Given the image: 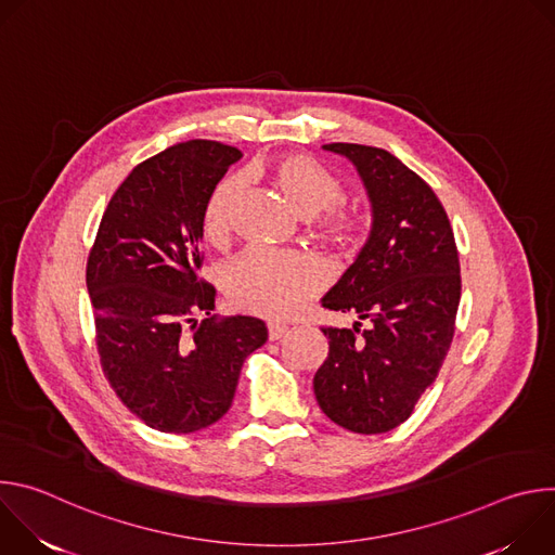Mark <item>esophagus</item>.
<instances>
[{
	"label": "esophagus",
	"instance_id": "34e87169",
	"mask_svg": "<svg viewBox=\"0 0 555 555\" xmlns=\"http://www.w3.org/2000/svg\"><path fill=\"white\" fill-rule=\"evenodd\" d=\"M287 334V325L283 323H268V338L270 340H279Z\"/></svg>",
	"mask_w": 555,
	"mask_h": 555
}]
</instances>
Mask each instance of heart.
I'll return each mask as SVG.
<instances>
[{
	"label": "heart",
	"instance_id": "obj_1",
	"mask_svg": "<svg viewBox=\"0 0 555 555\" xmlns=\"http://www.w3.org/2000/svg\"><path fill=\"white\" fill-rule=\"evenodd\" d=\"M292 206L294 212L311 217V228L323 240L347 246L360 228V212L336 202L340 182L305 153H281L257 167ZM242 184L221 178L208 193L202 210L206 242L219 246L228 240L232 212ZM221 285L236 309L259 315H287L321 289L323 276L311 261L296 255L248 250L221 270Z\"/></svg>",
	"mask_w": 555,
	"mask_h": 555
}]
</instances>
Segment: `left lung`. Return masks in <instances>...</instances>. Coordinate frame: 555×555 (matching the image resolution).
Masks as SVG:
<instances>
[{"label":"left lung","instance_id":"obj_1","mask_svg":"<svg viewBox=\"0 0 555 555\" xmlns=\"http://www.w3.org/2000/svg\"><path fill=\"white\" fill-rule=\"evenodd\" d=\"M358 169L373 212L369 242L327 292L323 307L367 323L323 327L330 353L313 375L323 413L338 426L379 435L404 424L452 345L461 268L435 191L392 153L325 144Z\"/></svg>","mask_w":555,"mask_h":555}]
</instances>
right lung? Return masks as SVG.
<instances>
[{
	"instance_id": "right-lung-1",
	"label": "right lung",
	"mask_w": 555,
	"mask_h": 555,
	"mask_svg": "<svg viewBox=\"0 0 555 555\" xmlns=\"http://www.w3.org/2000/svg\"><path fill=\"white\" fill-rule=\"evenodd\" d=\"M240 157L236 146L189 140L140 163L112 195L88 257L103 373L160 433L221 420L246 358L268 340L253 315H210L215 287L199 276L206 197Z\"/></svg>"
}]
</instances>
